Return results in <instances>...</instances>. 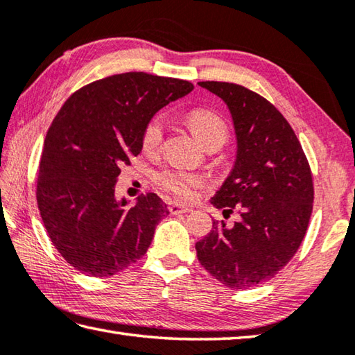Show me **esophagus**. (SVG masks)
I'll return each instance as SVG.
<instances>
[{
	"label": "esophagus",
	"instance_id": "obj_1",
	"mask_svg": "<svg viewBox=\"0 0 355 355\" xmlns=\"http://www.w3.org/2000/svg\"><path fill=\"white\" fill-rule=\"evenodd\" d=\"M170 211L173 213V215H182V213L193 211V209L190 205H185V204H171Z\"/></svg>",
	"mask_w": 355,
	"mask_h": 355
}]
</instances>
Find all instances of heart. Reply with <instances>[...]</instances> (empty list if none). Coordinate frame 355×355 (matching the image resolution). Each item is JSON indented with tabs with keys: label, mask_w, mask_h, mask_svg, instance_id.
<instances>
[{
	"label": "heart",
	"mask_w": 355,
	"mask_h": 355,
	"mask_svg": "<svg viewBox=\"0 0 355 355\" xmlns=\"http://www.w3.org/2000/svg\"><path fill=\"white\" fill-rule=\"evenodd\" d=\"M187 123L195 132V136L204 144V146H210L213 144L224 145L229 131L223 119L218 114L207 110H195L187 116ZM164 137V119L160 116L153 117L146 123L144 135H142V145L146 151H155L160 146ZM200 182L199 176L193 173L178 171V170H166L157 175V184L162 187L165 191L171 193L178 198H190L193 190Z\"/></svg>",
	"instance_id": "b5f03b06"
}]
</instances>
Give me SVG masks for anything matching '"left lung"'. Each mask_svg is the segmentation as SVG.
Masks as SVG:
<instances>
[{
	"label": "left lung",
	"instance_id": "1",
	"mask_svg": "<svg viewBox=\"0 0 355 355\" xmlns=\"http://www.w3.org/2000/svg\"><path fill=\"white\" fill-rule=\"evenodd\" d=\"M227 105L236 137L229 176L210 204L232 227L213 220L196 243L199 263L230 289H249L277 275L295 255L309 224L313 185L295 132L275 106L235 83L199 82Z\"/></svg>",
	"mask_w": 355,
	"mask_h": 355
}]
</instances>
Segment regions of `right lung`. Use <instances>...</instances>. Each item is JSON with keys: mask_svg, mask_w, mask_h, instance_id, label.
I'll return each instance as SVG.
<instances>
[{"mask_svg": "<svg viewBox=\"0 0 355 355\" xmlns=\"http://www.w3.org/2000/svg\"><path fill=\"white\" fill-rule=\"evenodd\" d=\"M190 82L145 72L117 73L66 100L44 139L37 182L40 215L53 245L88 277H111L144 257L168 215L155 193L128 207L116 198L120 166L142 151L146 123Z\"/></svg>", "mask_w": 355, "mask_h": 355, "instance_id": "obj_1", "label": "right lung"}]
</instances>
